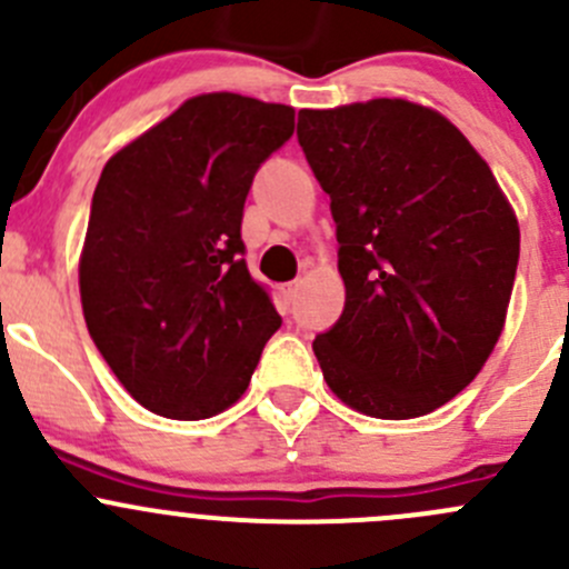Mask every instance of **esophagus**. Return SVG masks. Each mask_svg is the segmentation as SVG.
Returning <instances> with one entry per match:
<instances>
[{
	"instance_id": "1",
	"label": "esophagus",
	"mask_w": 569,
	"mask_h": 569,
	"mask_svg": "<svg viewBox=\"0 0 569 569\" xmlns=\"http://www.w3.org/2000/svg\"><path fill=\"white\" fill-rule=\"evenodd\" d=\"M297 295H300V283H286L283 286V300H286V306H291V302L297 300Z\"/></svg>"
}]
</instances>
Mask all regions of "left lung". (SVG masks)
<instances>
[{
    "label": "left lung",
    "mask_w": 569,
    "mask_h": 569,
    "mask_svg": "<svg viewBox=\"0 0 569 569\" xmlns=\"http://www.w3.org/2000/svg\"><path fill=\"white\" fill-rule=\"evenodd\" d=\"M297 137L330 194L347 289L341 319L313 341L321 375L371 418L427 416L501 338L520 256L512 203L432 107L300 109Z\"/></svg>",
    "instance_id": "1"
}]
</instances>
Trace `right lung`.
<instances>
[{
	"mask_svg": "<svg viewBox=\"0 0 569 569\" xmlns=\"http://www.w3.org/2000/svg\"><path fill=\"white\" fill-rule=\"evenodd\" d=\"M295 107L187 99L109 157L79 256L90 338L146 410L200 421L248 391L280 327L242 252L244 198Z\"/></svg>",
	"mask_w": 569,
	"mask_h": 569,
	"instance_id": "add662e5",
	"label": "right lung"
}]
</instances>
